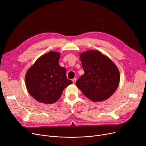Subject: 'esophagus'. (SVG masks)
<instances>
[{"label": "esophagus", "mask_w": 146, "mask_h": 146, "mask_svg": "<svg viewBox=\"0 0 146 146\" xmlns=\"http://www.w3.org/2000/svg\"><path fill=\"white\" fill-rule=\"evenodd\" d=\"M72 82H73V84H75V83L76 82V81H77V79H76L75 78H74V79H72Z\"/></svg>", "instance_id": "34e87169"}]
</instances>
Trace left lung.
<instances>
[{
    "label": "left lung",
    "mask_w": 146,
    "mask_h": 146,
    "mask_svg": "<svg viewBox=\"0 0 146 146\" xmlns=\"http://www.w3.org/2000/svg\"><path fill=\"white\" fill-rule=\"evenodd\" d=\"M80 58L84 74L76 86L93 102L109 99L119 84L118 68L109 58L97 50L82 52Z\"/></svg>",
    "instance_id": "8db88e82"
}]
</instances>
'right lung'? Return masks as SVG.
<instances>
[{
	"label": "right lung",
	"instance_id": "obj_1",
	"mask_svg": "<svg viewBox=\"0 0 146 146\" xmlns=\"http://www.w3.org/2000/svg\"><path fill=\"white\" fill-rule=\"evenodd\" d=\"M60 56L57 52H48L38 58L26 72L27 91L38 102L54 103L72 83L66 77V69L59 64Z\"/></svg>",
	"mask_w": 146,
	"mask_h": 146
}]
</instances>
